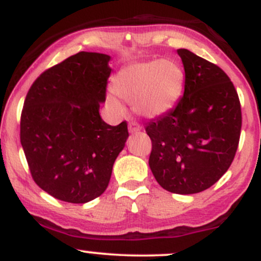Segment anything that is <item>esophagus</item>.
Returning a JSON list of instances; mask_svg holds the SVG:
<instances>
[{"label":"esophagus","mask_w":261,"mask_h":261,"mask_svg":"<svg viewBox=\"0 0 261 261\" xmlns=\"http://www.w3.org/2000/svg\"><path fill=\"white\" fill-rule=\"evenodd\" d=\"M141 128H142V127H141V125L139 124V122H136V121H131L130 124H128V131H130L131 134L139 133Z\"/></svg>","instance_id":"34e87169"}]
</instances>
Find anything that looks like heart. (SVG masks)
Here are the masks:
<instances>
[{"label":"heart","instance_id":"obj_1","mask_svg":"<svg viewBox=\"0 0 261 261\" xmlns=\"http://www.w3.org/2000/svg\"><path fill=\"white\" fill-rule=\"evenodd\" d=\"M184 85V73L170 60H152L127 66L116 74L114 91L128 101L135 109L148 118L168 113L178 101ZM113 107L121 106L109 97Z\"/></svg>","mask_w":261,"mask_h":261}]
</instances>
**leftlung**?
Segmentation results:
<instances>
[{"instance_id":"obj_1","label":"left lung","mask_w":261,"mask_h":261,"mask_svg":"<svg viewBox=\"0 0 261 261\" xmlns=\"http://www.w3.org/2000/svg\"><path fill=\"white\" fill-rule=\"evenodd\" d=\"M184 94L168 113L149 121L148 164L155 180L174 194L206 190L232 164L242 128L238 93L222 68L178 49Z\"/></svg>"}]
</instances>
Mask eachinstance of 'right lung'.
I'll use <instances>...</instances> for the list:
<instances>
[{"label": "right lung", "mask_w": 261, "mask_h": 261, "mask_svg": "<svg viewBox=\"0 0 261 261\" xmlns=\"http://www.w3.org/2000/svg\"><path fill=\"white\" fill-rule=\"evenodd\" d=\"M110 56L81 51L44 71L28 91L20 143L39 188L71 203L100 196L125 147L127 122L112 126L99 115Z\"/></svg>", "instance_id": "add662e5"}]
</instances>
